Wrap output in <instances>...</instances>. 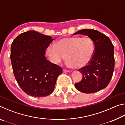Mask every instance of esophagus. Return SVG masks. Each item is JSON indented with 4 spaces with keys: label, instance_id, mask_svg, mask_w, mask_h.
I'll use <instances>...</instances> for the list:
<instances>
[{
    "label": "esophagus",
    "instance_id": "34e87169",
    "mask_svg": "<svg viewBox=\"0 0 125 125\" xmlns=\"http://www.w3.org/2000/svg\"><path fill=\"white\" fill-rule=\"evenodd\" d=\"M63 71L64 72H65V73H66V72H69V70H68V69H65V68H63Z\"/></svg>",
    "mask_w": 125,
    "mask_h": 125
}]
</instances>
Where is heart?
<instances>
[{"mask_svg":"<svg viewBox=\"0 0 125 125\" xmlns=\"http://www.w3.org/2000/svg\"><path fill=\"white\" fill-rule=\"evenodd\" d=\"M94 53V45L88 37H67L50 45L46 54L54 63L65 60L68 65L75 68H82L90 62Z\"/></svg>","mask_w":125,"mask_h":125,"instance_id":"1","label":"heart"}]
</instances>
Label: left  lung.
I'll return each mask as SVG.
<instances>
[{
    "label": "left lung",
    "instance_id": "left-lung-1",
    "mask_svg": "<svg viewBox=\"0 0 125 125\" xmlns=\"http://www.w3.org/2000/svg\"><path fill=\"white\" fill-rule=\"evenodd\" d=\"M88 36L94 45V53L90 62L78 71L83 74L81 81L75 84L84 93H94L106 87L113 77L115 67L114 47L105 35L93 29H83L73 33Z\"/></svg>",
    "mask_w": 125,
    "mask_h": 125
}]
</instances>
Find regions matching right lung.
<instances>
[{"label":"right lung","instance_id":"obj_1","mask_svg":"<svg viewBox=\"0 0 125 125\" xmlns=\"http://www.w3.org/2000/svg\"><path fill=\"white\" fill-rule=\"evenodd\" d=\"M52 37L35 31L21 33L12 42L10 59L15 78L29 95L43 97L54 90L62 68L47 60L46 50Z\"/></svg>","mask_w":125,"mask_h":125}]
</instances>
